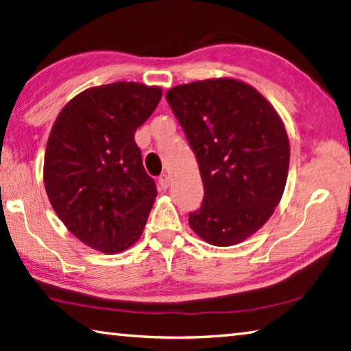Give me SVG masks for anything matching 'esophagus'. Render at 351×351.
<instances>
[{
  "label": "esophagus",
  "mask_w": 351,
  "mask_h": 351,
  "mask_svg": "<svg viewBox=\"0 0 351 351\" xmlns=\"http://www.w3.org/2000/svg\"><path fill=\"white\" fill-rule=\"evenodd\" d=\"M158 182H159V187H161L162 190H167V189H169V186H170V176L164 173V175L159 176Z\"/></svg>",
  "instance_id": "esophagus-1"
}]
</instances>
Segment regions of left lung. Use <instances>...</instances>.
<instances>
[{
    "label": "left lung",
    "instance_id": "1",
    "mask_svg": "<svg viewBox=\"0 0 351 351\" xmlns=\"http://www.w3.org/2000/svg\"><path fill=\"white\" fill-rule=\"evenodd\" d=\"M165 99L204 184L190 227L212 245L239 244L269 221L284 193L290 144L281 118L256 88L232 78L176 86Z\"/></svg>",
    "mask_w": 351,
    "mask_h": 351
}]
</instances>
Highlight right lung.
Here are the masks:
<instances>
[{
  "instance_id": "1",
  "label": "right lung",
  "mask_w": 351,
  "mask_h": 351,
  "mask_svg": "<svg viewBox=\"0 0 351 351\" xmlns=\"http://www.w3.org/2000/svg\"><path fill=\"white\" fill-rule=\"evenodd\" d=\"M162 90L113 82L76 95L50 132L44 186L67 230L107 254L124 252L141 237L158 195L144 170L135 132Z\"/></svg>"
}]
</instances>
